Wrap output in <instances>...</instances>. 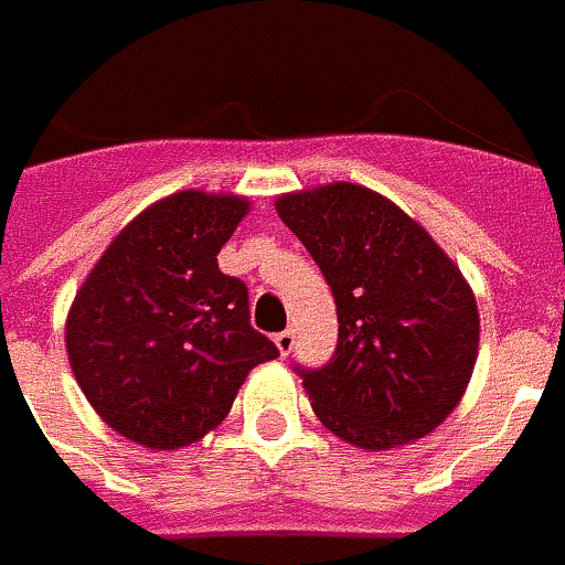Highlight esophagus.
<instances>
[{
  "label": "esophagus",
  "mask_w": 565,
  "mask_h": 565,
  "mask_svg": "<svg viewBox=\"0 0 565 565\" xmlns=\"http://www.w3.org/2000/svg\"><path fill=\"white\" fill-rule=\"evenodd\" d=\"M274 343L276 350H279V355H289L291 350H295V331H291V328L279 331V334H274Z\"/></svg>",
  "instance_id": "1"
}]
</instances>
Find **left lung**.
<instances>
[{
	"label": "left lung",
	"instance_id": "left-lung-1",
	"mask_svg": "<svg viewBox=\"0 0 565 565\" xmlns=\"http://www.w3.org/2000/svg\"><path fill=\"white\" fill-rule=\"evenodd\" d=\"M276 212L338 303V347L295 367L316 417L362 450L438 429L466 392L481 319L466 276L407 212L353 182L282 194Z\"/></svg>",
	"mask_w": 565,
	"mask_h": 565
}]
</instances>
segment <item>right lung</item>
I'll return each instance as SVG.
<instances>
[{
    "instance_id": "right-lung-1",
    "label": "right lung",
    "mask_w": 565,
    "mask_h": 565,
    "mask_svg": "<svg viewBox=\"0 0 565 565\" xmlns=\"http://www.w3.org/2000/svg\"><path fill=\"white\" fill-rule=\"evenodd\" d=\"M249 200L179 191L151 203L94 264L66 319L84 398L151 450L188 447L227 417L252 367L279 355L249 326L243 279L218 252Z\"/></svg>"
}]
</instances>
